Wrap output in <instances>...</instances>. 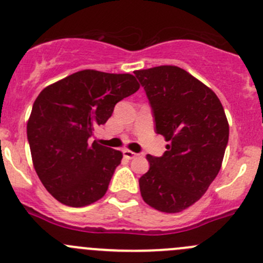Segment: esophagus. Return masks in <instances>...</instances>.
<instances>
[{
	"mask_svg": "<svg viewBox=\"0 0 263 263\" xmlns=\"http://www.w3.org/2000/svg\"><path fill=\"white\" fill-rule=\"evenodd\" d=\"M123 155H124V158H127V159H132V158H135L136 157V153H134V152H131V150H128V149H124L123 150Z\"/></svg>",
	"mask_w": 263,
	"mask_h": 263,
	"instance_id": "esophagus-1",
	"label": "esophagus"
}]
</instances>
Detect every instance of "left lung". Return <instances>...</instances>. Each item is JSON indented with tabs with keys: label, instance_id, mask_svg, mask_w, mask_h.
Listing matches in <instances>:
<instances>
[{
	"label": "left lung",
	"instance_id": "left-lung-1",
	"mask_svg": "<svg viewBox=\"0 0 263 263\" xmlns=\"http://www.w3.org/2000/svg\"><path fill=\"white\" fill-rule=\"evenodd\" d=\"M146 91L155 129L168 141L163 157L147 154L150 168L139 180L146 204L165 213L202 198L222 165L229 122L208 86L175 65L135 70Z\"/></svg>",
	"mask_w": 263,
	"mask_h": 263
}]
</instances>
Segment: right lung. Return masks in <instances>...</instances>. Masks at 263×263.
<instances>
[{"mask_svg":"<svg viewBox=\"0 0 263 263\" xmlns=\"http://www.w3.org/2000/svg\"><path fill=\"white\" fill-rule=\"evenodd\" d=\"M140 88L129 73L85 69L41 91L27 123L34 170L46 190L69 207H86L105 195L123 154L88 144L114 106Z\"/></svg>","mask_w":263,"mask_h":263,"instance_id":"add662e5","label":"right lung"}]
</instances>
